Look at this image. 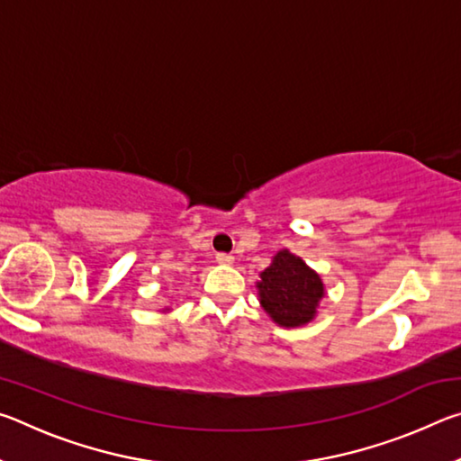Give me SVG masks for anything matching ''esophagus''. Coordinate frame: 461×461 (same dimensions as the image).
Instances as JSON below:
<instances>
[{"label": "esophagus", "instance_id": "obj_1", "mask_svg": "<svg viewBox=\"0 0 461 461\" xmlns=\"http://www.w3.org/2000/svg\"><path fill=\"white\" fill-rule=\"evenodd\" d=\"M215 260L220 264H233V256L228 252H217L215 254Z\"/></svg>", "mask_w": 461, "mask_h": 461}]
</instances>
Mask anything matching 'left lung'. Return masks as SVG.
Returning <instances> with one entry per match:
<instances>
[{
  "instance_id": "left-lung-1",
  "label": "left lung",
  "mask_w": 461,
  "mask_h": 461,
  "mask_svg": "<svg viewBox=\"0 0 461 461\" xmlns=\"http://www.w3.org/2000/svg\"><path fill=\"white\" fill-rule=\"evenodd\" d=\"M260 303L267 313L283 327L309 323L323 299V283L305 262L283 249L260 275Z\"/></svg>"
}]
</instances>
